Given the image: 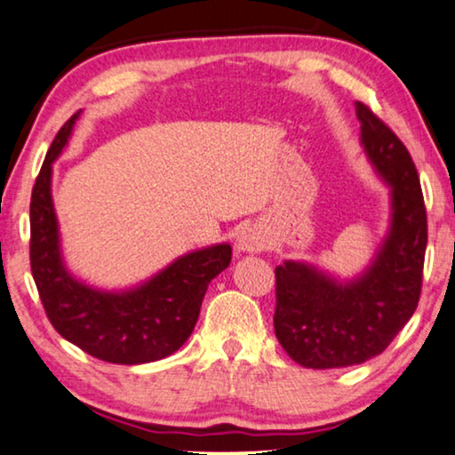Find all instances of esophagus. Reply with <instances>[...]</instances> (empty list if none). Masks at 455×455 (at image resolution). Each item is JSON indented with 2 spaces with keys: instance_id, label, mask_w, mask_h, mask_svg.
I'll return each instance as SVG.
<instances>
[{
  "instance_id": "1",
  "label": "esophagus",
  "mask_w": 455,
  "mask_h": 455,
  "mask_svg": "<svg viewBox=\"0 0 455 455\" xmlns=\"http://www.w3.org/2000/svg\"><path fill=\"white\" fill-rule=\"evenodd\" d=\"M266 247V236L261 235L259 228L249 227L236 236V251L241 253H255Z\"/></svg>"
}]
</instances>
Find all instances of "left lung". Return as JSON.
Wrapping results in <instances>:
<instances>
[{
	"label": "left lung",
	"mask_w": 455,
	"mask_h": 455,
	"mask_svg": "<svg viewBox=\"0 0 455 455\" xmlns=\"http://www.w3.org/2000/svg\"><path fill=\"white\" fill-rule=\"evenodd\" d=\"M361 146L389 185V228L371 264L338 280L307 261L276 267L274 330L294 363L338 369L381 355L417 311L427 249V210L417 166L400 138L356 102Z\"/></svg>",
	"instance_id": "left-lung-1"
}]
</instances>
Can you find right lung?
I'll return each mask as SVG.
<instances>
[{
  "instance_id": "1",
  "label": "right lung",
  "mask_w": 455,
  "mask_h": 455,
  "mask_svg": "<svg viewBox=\"0 0 455 455\" xmlns=\"http://www.w3.org/2000/svg\"><path fill=\"white\" fill-rule=\"evenodd\" d=\"M80 113L55 136L30 197L35 284L53 328L84 353L115 364L161 361L191 336L210 280L228 267L233 249L228 243L196 249L125 291H102L76 278L61 255L51 177Z\"/></svg>"
}]
</instances>
